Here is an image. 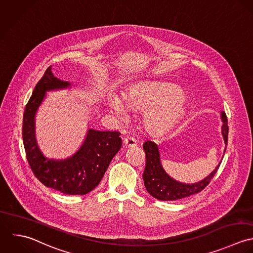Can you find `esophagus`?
<instances>
[{
	"instance_id": "obj_1",
	"label": "esophagus",
	"mask_w": 253,
	"mask_h": 253,
	"mask_svg": "<svg viewBox=\"0 0 253 253\" xmlns=\"http://www.w3.org/2000/svg\"><path fill=\"white\" fill-rule=\"evenodd\" d=\"M124 144H125V146L128 147V148H134V147L137 146L136 140H135L134 138H132V137H126V138H124Z\"/></svg>"
}]
</instances>
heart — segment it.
<instances>
[{
  "label": "heart",
  "mask_w": 253,
  "mask_h": 253,
  "mask_svg": "<svg viewBox=\"0 0 253 253\" xmlns=\"http://www.w3.org/2000/svg\"><path fill=\"white\" fill-rule=\"evenodd\" d=\"M125 106L133 111H144V123L152 133H162L172 127L184 114L186 101L177 87L148 83L132 88L123 98ZM111 111L121 120L127 118L126 109L118 97L110 95Z\"/></svg>",
  "instance_id": "1"
}]
</instances>
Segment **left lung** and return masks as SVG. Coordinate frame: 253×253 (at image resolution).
I'll use <instances>...</instances> for the list:
<instances>
[{"instance_id": "obj_1", "label": "left lung", "mask_w": 253, "mask_h": 253, "mask_svg": "<svg viewBox=\"0 0 253 253\" xmlns=\"http://www.w3.org/2000/svg\"><path fill=\"white\" fill-rule=\"evenodd\" d=\"M222 135L227 146L228 144V119L224 111H222ZM144 151L146 153V167L143 174L145 187L148 193L159 201H178L202 192L210 183L216 174L220 163L206 178L195 184H185L172 179L162 168L160 155L157 145L152 141L144 143Z\"/></svg>"}]
</instances>
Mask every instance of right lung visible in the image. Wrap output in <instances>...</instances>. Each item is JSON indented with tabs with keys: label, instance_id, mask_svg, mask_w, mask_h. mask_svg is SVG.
<instances>
[{
	"label": "right lung",
	"instance_id": "1",
	"mask_svg": "<svg viewBox=\"0 0 253 253\" xmlns=\"http://www.w3.org/2000/svg\"><path fill=\"white\" fill-rule=\"evenodd\" d=\"M51 73V66L35 86L23 113L22 138L28 164L46 187L64 195H86L101 182L110 161L121 148L120 133L89 129L78 150L64 160L49 159L40 152L35 139V114L47 91L69 87Z\"/></svg>",
	"mask_w": 253,
	"mask_h": 253
}]
</instances>
